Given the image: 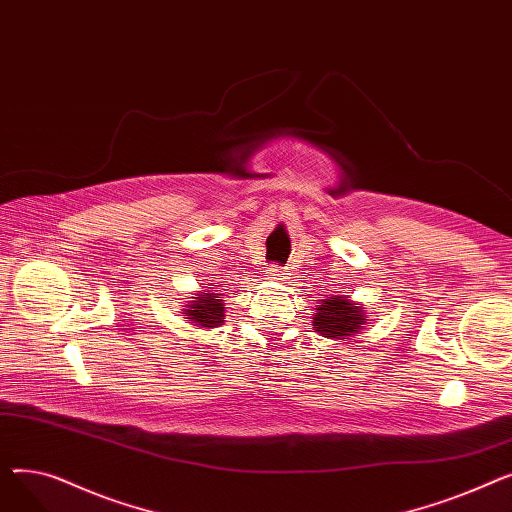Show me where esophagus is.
Returning <instances> with one entry per match:
<instances>
[{
  "label": "esophagus",
  "instance_id": "obj_1",
  "mask_svg": "<svg viewBox=\"0 0 512 512\" xmlns=\"http://www.w3.org/2000/svg\"><path fill=\"white\" fill-rule=\"evenodd\" d=\"M267 276H270V280H274V282H282V280H286V274L280 270L278 265H272L270 270H267Z\"/></svg>",
  "mask_w": 512,
  "mask_h": 512
}]
</instances>
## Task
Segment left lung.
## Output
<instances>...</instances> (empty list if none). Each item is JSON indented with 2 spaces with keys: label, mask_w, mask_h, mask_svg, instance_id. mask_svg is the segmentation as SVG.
Returning a JSON list of instances; mask_svg holds the SVG:
<instances>
[{
  "label": "left lung",
  "mask_w": 512,
  "mask_h": 512,
  "mask_svg": "<svg viewBox=\"0 0 512 512\" xmlns=\"http://www.w3.org/2000/svg\"><path fill=\"white\" fill-rule=\"evenodd\" d=\"M313 330L332 340H346L361 332L367 324L365 307L355 303L346 294H334V297H326L315 307Z\"/></svg>",
  "instance_id": "left-lung-1"
}]
</instances>
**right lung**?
Masks as SVG:
<instances>
[{"label": "right lung", "mask_w": 512, "mask_h": 512, "mask_svg": "<svg viewBox=\"0 0 512 512\" xmlns=\"http://www.w3.org/2000/svg\"><path fill=\"white\" fill-rule=\"evenodd\" d=\"M224 294L213 290H197L193 301H186L182 313L188 324H193L203 330L218 328L226 321L224 315Z\"/></svg>", "instance_id": "right-lung-1"}]
</instances>
